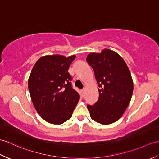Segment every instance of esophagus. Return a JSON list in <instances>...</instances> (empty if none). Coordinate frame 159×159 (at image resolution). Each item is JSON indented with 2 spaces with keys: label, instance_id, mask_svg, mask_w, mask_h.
Segmentation results:
<instances>
[{
  "label": "esophagus",
  "instance_id": "esophagus-1",
  "mask_svg": "<svg viewBox=\"0 0 159 159\" xmlns=\"http://www.w3.org/2000/svg\"><path fill=\"white\" fill-rule=\"evenodd\" d=\"M81 92H82V96L83 97L84 95H85V94H84V92H85V89H83L81 90Z\"/></svg>",
  "mask_w": 159,
  "mask_h": 159
}]
</instances>
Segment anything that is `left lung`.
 <instances>
[{"instance_id": "1", "label": "left lung", "mask_w": 159, "mask_h": 159, "mask_svg": "<svg viewBox=\"0 0 159 159\" xmlns=\"http://www.w3.org/2000/svg\"><path fill=\"white\" fill-rule=\"evenodd\" d=\"M87 61L92 67L98 84L97 102L87 104L92 119L101 124H110L122 116L130 103L133 82L124 59L109 49L101 53H90Z\"/></svg>"}]
</instances>
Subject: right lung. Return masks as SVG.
Instances as JSON below:
<instances>
[{"label": "right lung", "mask_w": 159, "mask_h": 159, "mask_svg": "<svg viewBox=\"0 0 159 159\" xmlns=\"http://www.w3.org/2000/svg\"><path fill=\"white\" fill-rule=\"evenodd\" d=\"M75 55H47L39 59L30 74L28 86L36 111L47 122L63 124L70 119L80 95L68 72Z\"/></svg>", "instance_id": "add662e5"}]
</instances>
